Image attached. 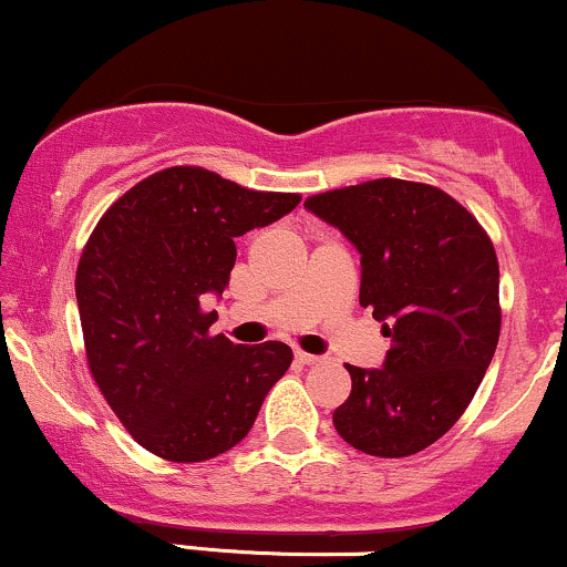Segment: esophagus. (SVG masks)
<instances>
[{"instance_id": "34e87169", "label": "esophagus", "mask_w": 567, "mask_h": 567, "mask_svg": "<svg viewBox=\"0 0 567 567\" xmlns=\"http://www.w3.org/2000/svg\"><path fill=\"white\" fill-rule=\"evenodd\" d=\"M295 359L300 364H306V368H310V364H319L321 362V357H316V354H308V351H295Z\"/></svg>"}]
</instances>
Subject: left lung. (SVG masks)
I'll return each mask as SVG.
<instances>
[{
  "label": "left lung",
  "mask_w": 567,
  "mask_h": 567,
  "mask_svg": "<svg viewBox=\"0 0 567 567\" xmlns=\"http://www.w3.org/2000/svg\"><path fill=\"white\" fill-rule=\"evenodd\" d=\"M306 208L362 254L359 306L392 338L381 370L346 364L351 394L332 424L373 456H411L454 427L501 338V267L489 235L452 194L379 178Z\"/></svg>",
  "instance_id": "8db88e82"
}]
</instances>
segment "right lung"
Returning a JSON list of instances; mask_svg holds the SVG:
<instances>
[{"label":"right lung","instance_id":"1","mask_svg":"<svg viewBox=\"0 0 567 567\" xmlns=\"http://www.w3.org/2000/svg\"><path fill=\"white\" fill-rule=\"evenodd\" d=\"M300 194L254 192L178 164L135 184L102 213L75 272L91 379L143 449L205 462L237 446L265 394L289 370L278 340L235 346L210 334L235 267V237L297 208Z\"/></svg>","mask_w":567,"mask_h":567}]
</instances>
